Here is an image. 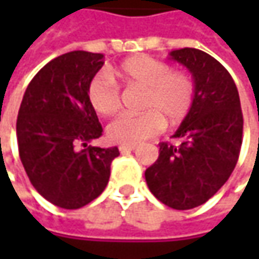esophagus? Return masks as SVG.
Returning <instances> with one entry per match:
<instances>
[{
	"label": "esophagus",
	"mask_w": 259,
	"mask_h": 259,
	"mask_svg": "<svg viewBox=\"0 0 259 259\" xmlns=\"http://www.w3.org/2000/svg\"><path fill=\"white\" fill-rule=\"evenodd\" d=\"M134 150H137V145H126V144L119 145V151H121V153H125V151H134Z\"/></svg>",
	"instance_id": "esophagus-1"
}]
</instances>
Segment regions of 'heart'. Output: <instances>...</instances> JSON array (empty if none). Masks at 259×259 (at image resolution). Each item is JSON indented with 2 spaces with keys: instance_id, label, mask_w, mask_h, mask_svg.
<instances>
[{
  "instance_id": "b5f03b06",
  "label": "heart",
  "mask_w": 259,
  "mask_h": 259,
  "mask_svg": "<svg viewBox=\"0 0 259 259\" xmlns=\"http://www.w3.org/2000/svg\"><path fill=\"white\" fill-rule=\"evenodd\" d=\"M118 85L141 88L138 108L144 112L124 114L108 126V137L118 144L137 145L158 135L164 122L176 126L189 116L196 101V82L184 70H173L164 60L148 55L125 59L109 69ZM113 80V81H114ZM109 76L98 73L86 86V99L96 114L111 116L121 106L119 88Z\"/></svg>"
}]
</instances>
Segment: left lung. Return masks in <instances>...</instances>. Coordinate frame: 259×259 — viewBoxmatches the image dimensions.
I'll return each mask as SVG.
<instances>
[{"instance_id": "left-lung-1", "label": "left lung", "mask_w": 259, "mask_h": 259, "mask_svg": "<svg viewBox=\"0 0 259 259\" xmlns=\"http://www.w3.org/2000/svg\"><path fill=\"white\" fill-rule=\"evenodd\" d=\"M170 59L193 75L196 101L173 135L180 143L158 144V160L145 170V182L161 203L187 210L207 202L232 174L244 116L234 79L216 59L190 47L173 50Z\"/></svg>"}]
</instances>
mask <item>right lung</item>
I'll return each instance as SVG.
<instances>
[{"label":"right lung","instance_id":"1","mask_svg":"<svg viewBox=\"0 0 259 259\" xmlns=\"http://www.w3.org/2000/svg\"><path fill=\"white\" fill-rule=\"evenodd\" d=\"M104 55L75 50L41 67L28 83L17 118V143L34 189L63 209H79L102 193L118 147L88 145L102 135L86 99Z\"/></svg>","mask_w":259,"mask_h":259}]
</instances>
